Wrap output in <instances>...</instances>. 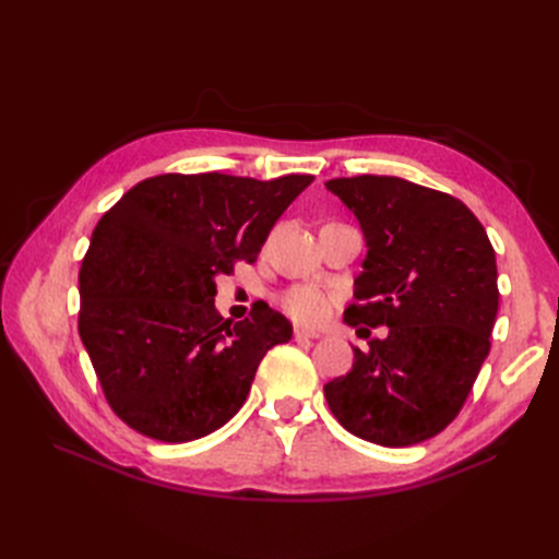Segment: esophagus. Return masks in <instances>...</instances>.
<instances>
[{
	"label": "esophagus",
	"mask_w": 559,
	"mask_h": 559,
	"mask_svg": "<svg viewBox=\"0 0 559 559\" xmlns=\"http://www.w3.org/2000/svg\"><path fill=\"white\" fill-rule=\"evenodd\" d=\"M294 337L296 341H310V337H319V333H312L306 329H294Z\"/></svg>",
	"instance_id": "1"
}]
</instances>
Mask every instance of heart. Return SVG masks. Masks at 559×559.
Returning <instances> with one entry per match:
<instances>
[{"label": "heart", "instance_id": "1", "mask_svg": "<svg viewBox=\"0 0 559 559\" xmlns=\"http://www.w3.org/2000/svg\"><path fill=\"white\" fill-rule=\"evenodd\" d=\"M277 302L282 312L292 317L296 324L319 326L321 321L329 319L335 296L317 284H294L280 294Z\"/></svg>", "mask_w": 559, "mask_h": 559}]
</instances>
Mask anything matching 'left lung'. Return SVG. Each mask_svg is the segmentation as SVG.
<instances>
[{
	"mask_svg": "<svg viewBox=\"0 0 559 559\" xmlns=\"http://www.w3.org/2000/svg\"><path fill=\"white\" fill-rule=\"evenodd\" d=\"M359 218L368 253L349 326H389L354 347L352 370L324 386L341 425L384 448L441 433L460 415L489 354L499 310L497 259L462 200L399 177L326 181Z\"/></svg>",
	"mask_w": 559,
	"mask_h": 559,
	"instance_id": "1",
	"label": "left lung"
}]
</instances>
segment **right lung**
I'll list each match as a JSON object with an SVG mask.
<instances>
[{"label":"right lung","mask_w":559,"mask_h":559,"mask_svg":"<svg viewBox=\"0 0 559 559\" xmlns=\"http://www.w3.org/2000/svg\"><path fill=\"white\" fill-rule=\"evenodd\" d=\"M312 181L170 173L132 186L103 214L79 270V335L128 427L186 443L242 408L265 352L292 341V324L261 300L247 319L224 321L214 280L257 261Z\"/></svg>","instance_id":"obj_1"}]
</instances>
